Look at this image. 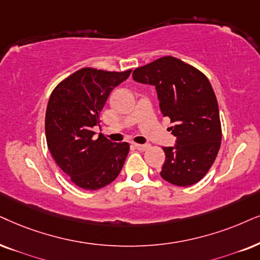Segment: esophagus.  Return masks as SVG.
I'll return each mask as SVG.
<instances>
[{"mask_svg": "<svg viewBox=\"0 0 260 260\" xmlns=\"http://www.w3.org/2000/svg\"><path fill=\"white\" fill-rule=\"evenodd\" d=\"M134 147H136L137 150H140V151H145L150 147L149 144H134Z\"/></svg>", "mask_w": 260, "mask_h": 260, "instance_id": "1", "label": "esophagus"}]
</instances>
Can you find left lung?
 <instances>
[{"label":"left lung","mask_w":260,"mask_h":260,"mask_svg":"<svg viewBox=\"0 0 260 260\" xmlns=\"http://www.w3.org/2000/svg\"><path fill=\"white\" fill-rule=\"evenodd\" d=\"M137 83L153 85L163 116L176 137L160 176L176 186L194 185L215 162L222 140L218 103L209 79L179 58L164 56L133 72Z\"/></svg>","instance_id":"1"}]
</instances>
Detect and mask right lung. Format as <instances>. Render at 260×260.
Returning <instances> with one entry per match:
<instances>
[{"mask_svg": "<svg viewBox=\"0 0 260 260\" xmlns=\"http://www.w3.org/2000/svg\"><path fill=\"white\" fill-rule=\"evenodd\" d=\"M131 72L83 68L52 91L45 114L49 151L57 166L84 189L103 188L116 179L129 151L128 143H113L92 131L110 92Z\"/></svg>", "mask_w": 260, "mask_h": 260, "instance_id": "add662e5", "label": "right lung"}]
</instances>
